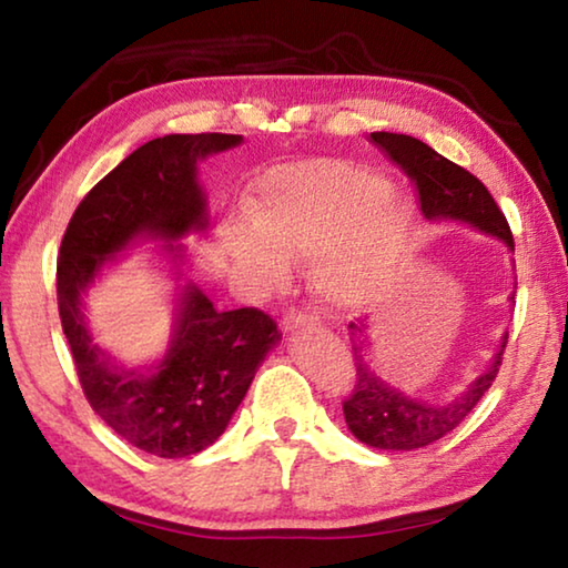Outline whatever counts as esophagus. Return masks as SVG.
<instances>
[{"label":"esophagus","instance_id":"esophagus-1","mask_svg":"<svg viewBox=\"0 0 568 568\" xmlns=\"http://www.w3.org/2000/svg\"><path fill=\"white\" fill-rule=\"evenodd\" d=\"M301 325L315 328V325H318V315L313 311H305V307H291V311L283 315V328L293 331V328H301Z\"/></svg>","mask_w":568,"mask_h":568}]
</instances>
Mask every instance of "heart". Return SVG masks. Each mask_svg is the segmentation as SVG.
Returning <instances> with one entry per match:
<instances>
[{"instance_id": "1", "label": "heart", "mask_w": 568, "mask_h": 568, "mask_svg": "<svg viewBox=\"0 0 568 568\" xmlns=\"http://www.w3.org/2000/svg\"><path fill=\"white\" fill-rule=\"evenodd\" d=\"M230 230V247L267 285L285 281L291 257H315L313 281L341 305L376 297L396 273L410 235V207L386 180L343 162L311 160L273 170Z\"/></svg>"}]
</instances>
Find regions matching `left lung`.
Segmentation results:
<instances>
[{
	"label": "left lung",
	"mask_w": 568,
	"mask_h": 568,
	"mask_svg": "<svg viewBox=\"0 0 568 568\" xmlns=\"http://www.w3.org/2000/svg\"><path fill=\"white\" fill-rule=\"evenodd\" d=\"M371 142L413 182L423 215L428 220H464L480 233L501 237L508 247H514V235L506 223V215L476 175L438 155L426 142L410 138V134L371 132ZM348 328L353 341L355 378L351 393L343 400L345 423L365 446L386 450L423 448L448 436L491 388L506 348L504 335L501 351L496 353L491 368L454 400L423 403L403 396L368 368L361 353L365 323H348Z\"/></svg>",
	"instance_id": "obj_1"
}]
</instances>
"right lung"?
Listing matches in <instances>:
<instances>
[{"label":"right lung","instance_id":"right-lung-1","mask_svg":"<svg viewBox=\"0 0 568 568\" xmlns=\"http://www.w3.org/2000/svg\"><path fill=\"white\" fill-rule=\"evenodd\" d=\"M240 140V134L200 132L145 142L77 205L57 257V305L84 398L114 434L160 458H185L215 444L281 331L257 307L217 313L197 287H187L175 341L155 373L145 376L114 368L92 345L82 293L138 235L178 240L203 230L207 213L197 160Z\"/></svg>","mask_w":568,"mask_h":568}]
</instances>
